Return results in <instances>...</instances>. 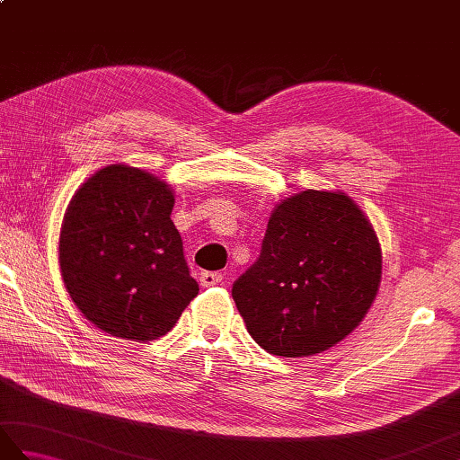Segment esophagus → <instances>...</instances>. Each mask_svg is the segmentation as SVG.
I'll use <instances>...</instances> for the list:
<instances>
[{"instance_id":"obj_1","label":"esophagus","mask_w":460,"mask_h":460,"mask_svg":"<svg viewBox=\"0 0 460 460\" xmlns=\"http://www.w3.org/2000/svg\"><path fill=\"white\" fill-rule=\"evenodd\" d=\"M221 280H223V275H221V272L203 270L201 275H199V282H201V287H213V285H219Z\"/></svg>"}]
</instances>
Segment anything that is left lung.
Masks as SVG:
<instances>
[{"label":"left lung","mask_w":460,"mask_h":460,"mask_svg":"<svg viewBox=\"0 0 460 460\" xmlns=\"http://www.w3.org/2000/svg\"><path fill=\"white\" fill-rule=\"evenodd\" d=\"M379 280L381 247L364 211L346 193L306 190L277 205L231 295L262 349L306 358L364 320Z\"/></svg>","instance_id":"1"}]
</instances>
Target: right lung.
Segmentation results:
<instances>
[{"instance_id":"1","label":"right lung","mask_w":460,"mask_h":460,"mask_svg":"<svg viewBox=\"0 0 460 460\" xmlns=\"http://www.w3.org/2000/svg\"><path fill=\"white\" fill-rule=\"evenodd\" d=\"M172 209L168 183L122 164L99 170L73 195L58 262L68 295L96 328L152 341L198 296Z\"/></svg>"}]
</instances>
